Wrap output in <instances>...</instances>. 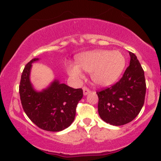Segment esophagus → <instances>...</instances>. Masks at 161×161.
<instances>
[{
  "label": "esophagus",
  "mask_w": 161,
  "mask_h": 161,
  "mask_svg": "<svg viewBox=\"0 0 161 161\" xmlns=\"http://www.w3.org/2000/svg\"><path fill=\"white\" fill-rule=\"evenodd\" d=\"M82 89H83V94H84V95H88V94L89 93V92H90V89H89V88H87L86 86H84V87H83Z\"/></svg>",
  "instance_id": "34e87169"
}]
</instances>
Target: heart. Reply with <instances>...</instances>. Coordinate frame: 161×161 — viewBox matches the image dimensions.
Instances as JSON below:
<instances>
[{
	"instance_id": "1",
	"label": "heart",
	"mask_w": 161,
	"mask_h": 161,
	"mask_svg": "<svg viewBox=\"0 0 161 161\" xmlns=\"http://www.w3.org/2000/svg\"><path fill=\"white\" fill-rule=\"evenodd\" d=\"M125 65V57L119 51L97 50L79 55L77 64H69L67 72L70 76L79 80L83 77V69L91 73L92 81L96 85L107 86L117 80Z\"/></svg>"
}]
</instances>
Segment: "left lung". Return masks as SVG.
Returning <instances> with one entry per match:
<instances>
[{
    "label": "left lung",
    "instance_id": "8db88e82",
    "mask_svg": "<svg viewBox=\"0 0 161 161\" xmlns=\"http://www.w3.org/2000/svg\"><path fill=\"white\" fill-rule=\"evenodd\" d=\"M130 64L119 82L97 92L98 114L106 123L122 125L132 121L145 102V73L137 57L129 52Z\"/></svg>",
    "mask_w": 161,
    "mask_h": 161
}]
</instances>
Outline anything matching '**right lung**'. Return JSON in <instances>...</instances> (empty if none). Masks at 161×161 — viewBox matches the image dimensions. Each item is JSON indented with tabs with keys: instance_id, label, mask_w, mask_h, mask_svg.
<instances>
[{
	"instance_id": "add662e5",
	"label": "right lung",
	"mask_w": 161,
	"mask_h": 161,
	"mask_svg": "<svg viewBox=\"0 0 161 161\" xmlns=\"http://www.w3.org/2000/svg\"><path fill=\"white\" fill-rule=\"evenodd\" d=\"M34 58L24 68L19 85V95L23 108L28 117L40 129L60 132L69 127L75 119V109L82 99V88H73L55 79L45 89L37 92L30 82Z\"/></svg>"
}]
</instances>
